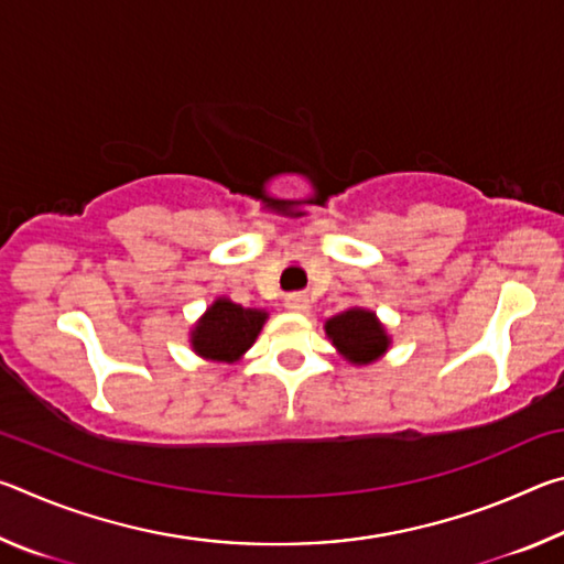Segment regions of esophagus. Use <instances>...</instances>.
Masks as SVG:
<instances>
[{
  "instance_id": "34e87169",
  "label": "esophagus",
  "mask_w": 564,
  "mask_h": 564,
  "mask_svg": "<svg viewBox=\"0 0 564 564\" xmlns=\"http://www.w3.org/2000/svg\"><path fill=\"white\" fill-rule=\"evenodd\" d=\"M285 308L293 311V313H305V311L311 308L308 295H303V293H291L289 299H285Z\"/></svg>"
}]
</instances>
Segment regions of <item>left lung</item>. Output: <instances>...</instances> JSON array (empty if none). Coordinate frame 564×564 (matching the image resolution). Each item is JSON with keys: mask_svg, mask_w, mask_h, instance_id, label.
I'll return each mask as SVG.
<instances>
[{"mask_svg": "<svg viewBox=\"0 0 564 564\" xmlns=\"http://www.w3.org/2000/svg\"><path fill=\"white\" fill-rule=\"evenodd\" d=\"M326 336L343 358L366 366L386 356L390 336L373 311L348 308L326 321Z\"/></svg>", "mask_w": 564, "mask_h": 564, "instance_id": "1", "label": "left lung"}]
</instances>
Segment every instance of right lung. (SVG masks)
Here are the masks:
<instances>
[{
	"label": "right lung",
	"mask_w": 564,
	"mask_h": 564,
	"mask_svg": "<svg viewBox=\"0 0 564 564\" xmlns=\"http://www.w3.org/2000/svg\"><path fill=\"white\" fill-rule=\"evenodd\" d=\"M265 318L269 313L261 308L216 299L191 330V348L206 360L236 362L259 338Z\"/></svg>",
	"instance_id": "obj_1"
}]
</instances>
